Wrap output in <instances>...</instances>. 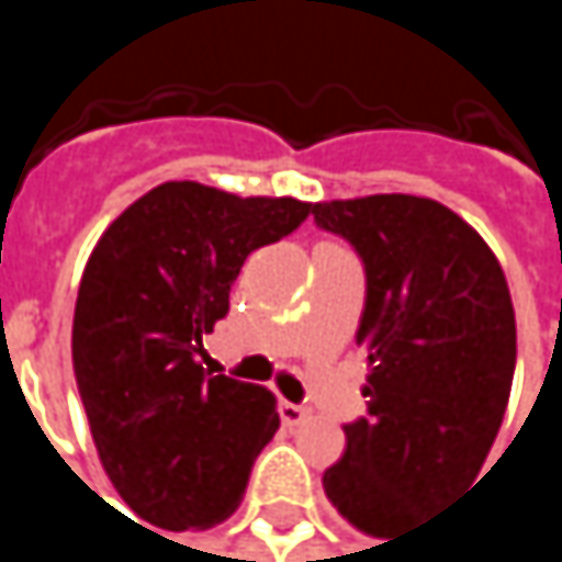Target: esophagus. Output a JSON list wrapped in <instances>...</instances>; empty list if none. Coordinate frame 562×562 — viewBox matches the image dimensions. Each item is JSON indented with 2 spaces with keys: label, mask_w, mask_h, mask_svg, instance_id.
I'll return each mask as SVG.
<instances>
[{
  "label": "esophagus",
  "mask_w": 562,
  "mask_h": 562,
  "mask_svg": "<svg viewBox=\"0 0 562 562\" xmlns=\"http://www.w3.org/2000/svg\"><path fill=\"white\" fill-rule=\"evenodd\" d=\"M280 419L285 426H302L308 419V409L299 406V403H289V400H280Z\"/></svg>",
  "instance_id": "1"
}]
</instances>
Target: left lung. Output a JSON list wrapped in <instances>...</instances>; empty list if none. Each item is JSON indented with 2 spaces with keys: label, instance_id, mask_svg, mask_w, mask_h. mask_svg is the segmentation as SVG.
Listing matches in <instances>:
<instances>
[{
  "label": "left lung",
  "instance_id": "1",
  "mask_svg": "<svg viewBox=\"0 0 562 562\" xmlns=\"http://www.w3.org/2000/svg\"><path fill=\"white\" fill-rule=\"evenodd\" d=\"M312 214L368 277V416L345 426L322 488L351 527L391 540L479 479L514 381V305L482 234L432 198L318 201Z\"/></svg>",
  "mask_w": 562,
  "mask_h": 562
}]
</instances>
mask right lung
Instances as JSON below:
<instances>
[{
	"mask_svg": "<svg viewBox=\"0 0 562 562\" xmlns=\"http://www.w3.org/2000/svg\"><path fill=\"white\" fill-rule=\"evenodd\" d=\"M312 204L166 181L97 240L74 305V374L100 465L153 527L207 530L247 492L280 429L277 396L201 368L244 260Z\"/></svg>",
	"mask_w": 562,
	"mask_h": 562,
	"instance_id": "add662e5",
	"label": "right lung"
}]
</instances>
